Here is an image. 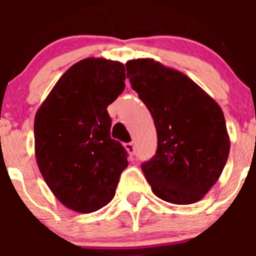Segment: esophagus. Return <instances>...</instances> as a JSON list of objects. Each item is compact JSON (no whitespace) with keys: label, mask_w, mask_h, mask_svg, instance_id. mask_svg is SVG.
Returning <instances> with one entry per match:
<instances>
[{"label":"esophagus","mask_w":256,"mask_h":256,"mask_svg":"<svg viewBox=\"0 0 256 256\" xmlns=\"http://www.w3.org/2000/svg\"><path fill=\"white\" fill-rule=\"evenodd\" d=\"M125 148H126V151L131 154V156H134V154H135V144H134L132 142L125 144Z\"/></svg>","instance_id":"34e87169"}]
</instances>
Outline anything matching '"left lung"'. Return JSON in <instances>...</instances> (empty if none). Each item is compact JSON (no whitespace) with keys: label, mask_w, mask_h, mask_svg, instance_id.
<instances>
[{"label":"left lung","mask_w":256,"mask_h":256,"mask_svg":"<svg viewBox=\"0 0 256 256\" xmlns=\"http://www.w3.org/2000/svg\"><path fill=\"white\" fill-rule=\"evenodd\" d=\"M125 66L157 130L156 154L141 166L152 192L174 204L198 202L220 177L229 156L220 106L186 74L160 62L140 58Z\"/></svg>","instance_id":"8db88e82"}]
</instances>
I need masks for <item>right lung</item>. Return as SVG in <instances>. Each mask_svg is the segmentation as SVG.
<instances>
[{"label":"right lung","mask_w":256,"mask_h":256,"mask_svg":"<svg viewBox=\"0 0 256 256\" xmlns=\"http://www.w3.org/2000/svg\"><path fill=\"white\" fill-rule=\"evenodd\" d=\"M125 66L86 58L72 66L36 112L38 168L56 200L78 213L105 207L115 196L128 152L110 136L108 106L125 89Z\"/></svg>","instance_id":"add662e5"}]
</instances>
